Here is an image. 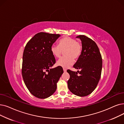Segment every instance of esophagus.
Here are the masks:
<instances>
[{"instance_id":"1","label":"esophagus","mask_w":124,"mask_h":124,"mask_svg":"<svg viewBox=\"0 0 124 124\" xmlns=\"http://www.w3.org/2000/svg\"><path fill=\"white\" fill-rule=\"evenodd\" d=\"M63 71H64V72H66V69L65 68H63Z\"/></svg>"}]
</instances>
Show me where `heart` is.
Segmentation results:
<instances>
[{"instance_id":"b5f03b06","label":"heart","mask_w":124,"mask_h":124,"mask_svg":"<svg viewBox=\"0 0 124 124\" xmlns=\"http://www.w3.org/2000/svg\"><path fill=\"white\" fill-rule=\"evenodd\" d=\"M51 51L54 56L59 58L64 52V56L59 59L57 65L62 67H67L71 65L74 60H77L81 54L82 45L81 43L70 37L66 36L58 42V46L53 45Z\"/></svg>"}]
</instances>
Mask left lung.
<instances>
[{
	"instance_id": "8db88e82",
	"label": "left lung",
	"mask_w": 124,
	"mask_h": 124,
	"mask_svg": "<svg viewBox=\"0 0 124 124\" xmlns=\"http://www.w3.org/2000/svg\"><path fill=\"white\" fill-rule=\"evenodd\" d=\"M82 41V52L73 67L80 69L78 72L68 69L70 75L68 87L74 95L86 96L95 89L100 80L102 59L99 48L92 39L84 35L78 36ZM78 73L80 74L78 75Z\"/></svg>"
}]
</instances>
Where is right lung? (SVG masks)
Instances as JSON below:
<instances>
[{
    "mask_svg": "<svg viewBox=\"0 0 124 124\" xmlns=\"http://www.w3.org/2000/svg\"><path fill=\"white\" fill-rule=\"evenodd\" d=\"M59 34L39 32L27 43L23 55L22 74L31 94L45 99L54 94L63 73L61 66L50 68L56 63L51 48Z\"/></svg>",
    "mask_w": 124,
    "mask_h": 124,
    "instance_id": "obj_1",
    "label": "right lung"
}]
</instances>
